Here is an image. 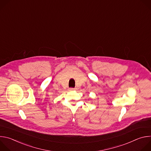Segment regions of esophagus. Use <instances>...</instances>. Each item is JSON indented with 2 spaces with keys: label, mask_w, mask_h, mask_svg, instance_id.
<instances>
[{
  "label": "esophagus",
  "mask_w": 151,
  "mask_h": 151,
  "mask_svg": "<svg viewBox=\"0 0 151 151\" xmlns=\"http://www.w3.org/2000/svg\"><path fill=\"white\" fill-rule=\"evenodd\" d=\"M75 90V88H69V90L70 91H73V90Z\"/></svg>",
  "instance_id": "esophagus-1"
}]
</instances>
